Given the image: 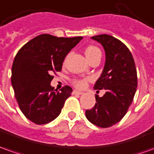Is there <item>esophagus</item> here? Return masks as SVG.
<instances>
[{
    "mask_svg": "<svg viewBox=\"0 0 154 154\" xmlns=\"http://www.w3.org/2000/svg\"><path fill=\"white\" fill-rule=\"evenodd\" d=\"M82 94H83V92H82V91H73V95H82Z\"/></svg>",
    "mask_w": 154,
    "mask_h": 154,
    "instance_id": "esophagus-1",
    "label": "esophagus"
}]
</instances>
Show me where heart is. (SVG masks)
<instances>
[{"label": "heart", "instance_id": "obj_1", "mask_svg": "<svg viewBox=\"0 0 154 154\" xmlns=\"http://www.w3.org/2000/svg\"><path fill=\"white\" fill-rule=\"evenodd\" d=\"M85 54L86 56V58L88 59V60L90 61L91 59H93L94 57H95L96 55L100 54V49L97 48V47L93 46V45H90L88 46L85 50ZM86 81L87 79H75L74 81V84L75 85L77 88H84L85 86L86 85Z\"/></svg>", "mask_w": 154, "mask_h": 154}]
</instances>
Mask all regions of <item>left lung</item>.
I'll return each mask as SVG.
<instances>
[{
	"mask_svg": "<svg viewBox=\"0 0 154 154\" xmlns=\"http://www.w3.org/2000/svg\"><path fill=\"white\" fill-rule=\"evenodd\" d=\"M91 38L103 47L106 62L95 90H105L102 97L95 95L96 103L85 116L91 123L100 128H109L119 122L132 104L137 87L134 59L130 50L120 40L107 34Z\"/></svg>",
	"mask_w": 154,
	"mask_h": 154,
	"instance_id": "obj_1",
	"label": "left lung"
}]
</instances>
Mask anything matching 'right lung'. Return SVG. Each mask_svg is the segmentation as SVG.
I'll list each match as a JSON object with an SVG mask.
<instances>
[{"label": "right lung", "instance_id": "right-lung-1", "mask_svg": "<svg viewBox=\"0 0 154 154\" xmlns=\"http://www.w3.org/2000/svg\"><path fill=\"white\" fill-rule=\"evenodd\" d=\"M83 37L58 38L42 34L18 51L11 68V85L22 112L31 122L43 125L60 114L72 88L54 91L52 74L60 71L66 55Z\"/></svg>", "mask_w": 154, "mask_h": 154}]
</instances>
